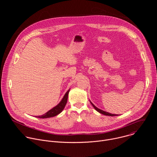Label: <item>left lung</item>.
I'll return each mask as SVG.
<instances>
[{
	"instance_id": "8db88e82",
	"label": "left lung",
	"mask_w": 157,
	"mask_h": 157,
	"mask_svg": "<svg viewBox=\"0 0 157 157\" xmlns=\"http://www.w3.org/2000/svg\"><path fill=\"white\" fill-rule=\"evenodd\" d=\"M90 102H91V104H92V105L93 106V107L98 112V113H101V114H104V115H105V116H119L118 114H110V113H107V112H106V111H104V110H101V109L98 108L96 106H95L91 101H90Z\"/></svg>"
}]
</instances>
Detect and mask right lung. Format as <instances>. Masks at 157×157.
Returning <instances> with one entry per match:
<instances>
[{
	"instance_id": "right-lung-1",
	"label": "right lung",
	"mask_w": 157,
	"mask_h": 157,
	"mask_svg": "<svg viewBox=\"0 0 157 157\" xmlns=\"http://www.w3.org/2000/svg\"><path fill=\"white\" fill-rule=\"evenodd\" d=\"M70 90V89H69L68 91L65 93V94L63 96L61 101L56 106H55L53 108H52V109L48 110L47 113H46L45 114H44L43 115L35 116V117H37V118H40V119L50 118V117H55V116L58 115L59 113H61V112L63 111V110L64 109V107H65V105L67 103V101H68V94H69Z\"/></svg>"
}]
</instances>
